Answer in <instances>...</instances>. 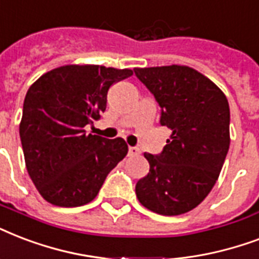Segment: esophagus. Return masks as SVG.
I'll return each instance as SVG.
<instances>
[{
  "mask_svg": "<svg viewBox=\"0 0 259 259\" xmlns=\"http://www.w3.org/2000/svg\"><path fill=\"white\" fill-rule=\"evenodd\" d=\"M128 152H130V155H139L140 148L134 147V146H130V147H128Z\"/></svg>",
  "mask_w": 259,
  "mask_h": 259,
  "instance_id": "obj_1",
  "label": "esophagus"
}]
</instances>
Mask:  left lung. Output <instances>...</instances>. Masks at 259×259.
<instances>
[{
	"label": "left lung",
	"instance_id": "1",
	"mask_svg": "<svg viewBox=\"0 0 259 259\" xmlns=\"http://www.w3.org/2000/svg\"><path fill=\"white\" fill-rule=\"evenodd\" d=\"M171 130L161 154L144 152L150 171L138 181L142 205L165 216L192 211L211 192L230 148V107L218 86L188 66L134 69Z\"/></svg>",
	"mask_w": 259,
	"mask_h": 259
}]
</instances>
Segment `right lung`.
<instances>
[{"mask_svg": "<svg viewBox=\"0 0 259 259\" xmlns=\"http://www.w3.org/2000/svg\"><path fill=\"white\" fill-rule=\"evenodd\" d=\"M132 74L96 65L62 66L28 89L20 139L28 174L46 201L85 205L127 155L125 140L86 135L85 127L107 109L109 88Z\"/></svg>", "mask_w": 259, "mask_h": 259, "instance_id": "right-lung-1", "label": "right lung"}]
</instances>
